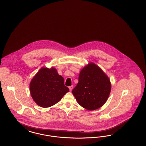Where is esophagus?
<instances>
[{
	"label": "esophagus",
	"instance_id": "1",
	"mask_svg": "<svg viewBox=\"0 0 146 146\" xmlns=\"http://www.w3.org/2000/svg\"><path fill=\"white\" fill-rule=\"evenodd\" d=\"M68 88H69V89H70V91H72V89H73V86L72 85V86H70V87H69Z\"/></svg>",
	"mask_w": 146,
	"mask_h": 146
}]
</instances>
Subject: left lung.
<instances>
[{"instance_id":"8db88e82","label":"left lung","mask_w":146,"mask_h":146,"mask_svg":"<svg viewBox=\"0 0 146 146\" xmlns=\"http://www.w3.org/2000/svg\"><path fill=\"white\" fill-rule=\"evenodd\" d=\"M110 81L102 69L90 62L80 73L79 82L72 90L78 103L88 110L103 106L109 96Z\"/></svg>"}]
</instances>
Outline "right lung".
I'll list each match as a JSON object with an SVG mask.
<instances>
[{
    "label": "right lung",
    "instance_id": "right-lung-1",
    "mask_svg": "<svg viewBox=\"0 0 146 146\" xmlns=\"http://www.w3.org/2000/svg\"><path fill=\"white\" fill-rule=\"evenodd\" d=\"M29 86L33 100L42 108L54 105L69 92L64 85L63 77L53 67L41 68L31 80Z\"/></svg>",
    "mask_w": 146,
    "mask_h": 146
}]
</instances>
